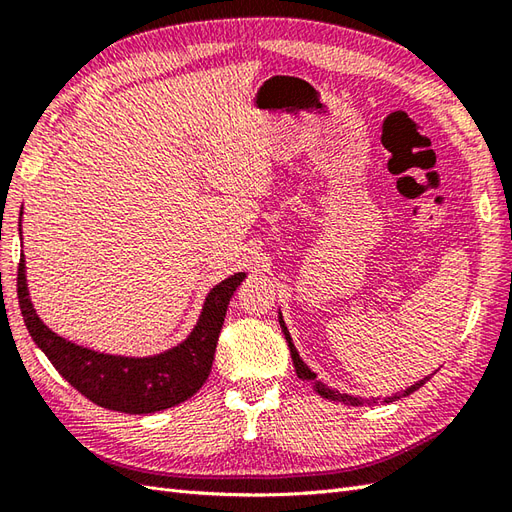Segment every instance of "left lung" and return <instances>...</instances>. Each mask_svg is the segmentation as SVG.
Listing matches in <instances>:
<instances>
[{"label": "left lung", "instance_id": "obj_1", "mask_svg": "<svg viewBox=\"0 0 512 512\" xmlns=\"http://www.w3.org/2000/svg\"><path fill=\"white\" fill-rule=\"evenodd\" d=\"M279 325H281V330H284V336H286V341H288V347H290V356H292V363H295V369H297V376L301 378V380H306V383H310L314 389H317V394H321L323 398H330V400H339V402H343V405H354V407H358V405H363V400H358V398H354V396H347V394H341V391H334V389H330L328 385H323V383H319L317 380V374L312 372V369L303 363V358L299 356V352H297V347H295V343H292V339H290V332H288V328H286V323H284V319H281V314H279ZM429 378H424V380H420V383H416V385H411L409 389H405V391H400V394H396V396H389V398H383V402H394V400H398V398H402V396H409V394H413V391L416 389H420L424 383H427Z\"/></svg>", "mask_w": 512, "mask_h": 512}]
</instances>
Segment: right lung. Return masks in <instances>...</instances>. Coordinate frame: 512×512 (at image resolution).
Masks as SVG:
<instances>
[{
  "label": "right lung",
  "mask_w": 512,
  "mask_h": 512,
  "mask_svg": "<svg viewBox=\"0 0 512 512\" xmlns=\"http://www.w3.org/2000/svg\"><path fill=\"white\" fill-rule=\"evenodd\" d=\"M244 277V273H235L217 284L206 297L200 321L189 339L149 358L92 352L46 328L28 299L24 255L17 268V299L32 341L76 391L112 411L154 413L180 405L209 378L228 301Z\"/></svg>",
  "instance_id": "obj_1"
}]
</instances>
